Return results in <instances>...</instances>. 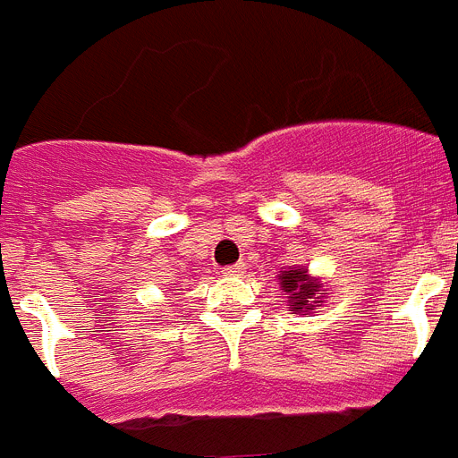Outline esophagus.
I'll return each mask as SVG.
<instances>
[{"label": "esophagus", "mask_w": 458, "mask_h": 458, "mask_svg": "<svg viewBox=\"0 0 458 458\" xmlns=\"http://www.w3.org/2000/svg\"><path fill=\"white\" fill-rule=\"evenodd\" d=\"M242 270H244V266H242V263H235V266H228V267H223L221 273L225 275V277H235V275H240Z\"/></svg>", "instance_id": "1"}]
</instances>
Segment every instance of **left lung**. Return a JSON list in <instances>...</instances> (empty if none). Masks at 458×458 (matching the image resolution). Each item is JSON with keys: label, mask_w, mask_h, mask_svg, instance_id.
Returning a JSON list of instances; mask_svg holds the SVG:
<instances>
[{"label": "left lung", "mask_w": 458, "mask_h": 458, "mask_svg": "<svg viewBox=\"0 0 458 458\" xmlns=\"http://www.w3.org/2000/svg\"><path fill=\"white\" fill-rule=\"evenodd\" d=\"M277 280H280L282 292L287 293V303L293 313L310 315L318 310V306L325 303L319 293H325L327 289H322L319 277L308 273V267L289 266L287 270H280Z\"/></svg>", "instance_id": "left-lung-1"}]
</instances>
